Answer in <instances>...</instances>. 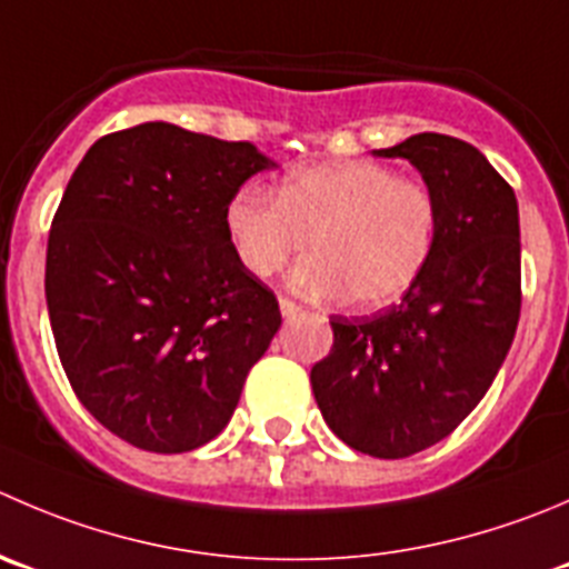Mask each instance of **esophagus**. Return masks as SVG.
Listing matches in <instances>:
<instances>
[{"label": "esophagus", "mask_w": 569, "mask_h": 569, "mask_svg": "<svg viewBox=\"0 0 569 569\" xmlns=\"http://www.w3.org/2000/svg\"><path fill=\"white\" fill-rule=\"evenodd\" d=\"M300 311H302V306H297V302L289 300V297H280V313H283V319L297 317Z\"/></svg>", "instance_id": "obj_1"}]
</instances>
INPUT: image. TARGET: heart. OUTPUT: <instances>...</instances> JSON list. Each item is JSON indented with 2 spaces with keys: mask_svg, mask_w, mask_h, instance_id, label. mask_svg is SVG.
<instances>
[{
  "mask_svg": "<svg viewBox=\"0 0 569 569\" xmlns=\"http://www.w3.org/2000/svg\"><path fill=\"white\" fill-rule=\"evenodd\" d=\"M224 228L244 269L272 278L313 244L291 272L306 297L352 295L367 311L402 300L437 241V202L417 180L375 161H328L295 169L278 197L247 186L224 208Z\"/></svg>",
  "mask_w": 569,
  "mask_h": 569,
  "instance_id": "b5f03b06",
  "label": "heart"
}]
</instances>
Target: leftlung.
Listing matches in <instances>:
<instances>
[{
	"label": "left lung",
	"mask_w": 569,
	"mask_h": 569,
	"mask_svg": "<svg viewBox=\"0 0 569 569\" xmlns=\"http://www.w3.org/2000/svg\"><path fill=\"white\" fill-rule=\"evenodd\" d=\"M406 158L437 202V241L417 283L375 317H333L311 389L330 431L358 453L406 459L442 442L481 402L520 322V211L472 144L419 132Z\"/></svg>",
	"instance_id": "1"
}]
</instances>
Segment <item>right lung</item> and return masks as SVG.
<instances>
[{
    "label": "right lung",
    "instance_id": "1",
    "mask_svg": "<svg viewBox=\"0 0 569 569\" xmlns=\"http://www.w3.org/2000/svg\"><path fill=\"white\" fill-rule=\"evenodd\" d=\"M272 167L250 141L144 121L71 174L47 244L49 325L74 395L124 442L186 453L233 417L280 308L224 208Z\"/></svg>",
    "mask_w": 569,
    "mask_h": 569
}]
</instances>
